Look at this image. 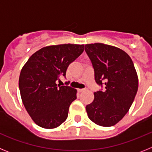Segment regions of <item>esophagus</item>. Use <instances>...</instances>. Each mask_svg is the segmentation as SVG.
Wrapping results in <instances>:
<instances>
[{
	"mask_svg": "<svg viewBox=\"0 0 152 152\" xmlns=\"http://www.w3.org/2000/svg\"><path fill=\"white\" fill-rule=\"evenodd\" d=\"M77 91H78V92H83V91H85V89H77Z\"/></svg>",
	"mask_w": 152,
	"mask_h": 152,
	"instance_id": "34e87169",
	"label": "esophagus"
}]
</instances>
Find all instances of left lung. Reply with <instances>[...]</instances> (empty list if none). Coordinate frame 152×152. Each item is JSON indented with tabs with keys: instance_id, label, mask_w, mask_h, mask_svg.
I'll return each instance as SVG.
<instances>
[{
	"instance_id": "left-lung-1",
	"label": "left lung",
	"mask_w": 152,
	"mask_h": 152,
	"mask_svg": "<svg viewBox=\"0 0 152 152\" xmlns=\"http://www.w3.org/2000/svg\"><path fill=\"white\" fill-rule=\"evenodd\" d=\"M94 69L95 80L105 90L94 93V99L86 106L91 121L104 127L115 126L129 110L139 88L132 60L126 52L103 43L85 45Z\"/></svg>"
}]
</instances>
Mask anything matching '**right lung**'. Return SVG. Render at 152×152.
Returning <instances> with one entry per match:
<instances>
[{"mask_svg": "<svg viewBox=\"0 0 152 152\" xmlns=\"http://www.w3.org/2000/svg\"><path fill=\"white\" fill-rule=\"evenodd\" d=\"M84 45H48L36 51L25 63L19 77L21 99L31 119L44 129H55L68 117L77 90L60 86L56 80L81 55Z\"/></svg>", "mask_w": 152, "mask_h": 152, "instance_id": "1", "label": "right lung"}]
</instances>
